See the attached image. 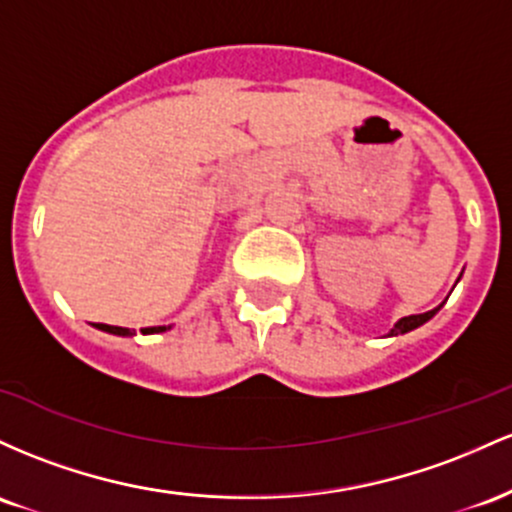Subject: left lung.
Instances as JSON below:
<instances>
[{
  "mask_svg": "<svg viewBox=\"0 0 512 512\" xmlns=\"http://www.w3.org/2000/svg\"><path fill=\"white\" fill-rule=\"evenodd\" d=\"M440 307H435V309H430V312H423V314H411V317H404V319H399L394 324V329H392V333H389V336H396V333H406V331H411V329H416V326H421V324H426V321L433 317L435 312H438Z\"/></svg>",
  "mask_w": 512,
  "mask_h": 512,
  "instance_id": "left-lung-1",
  "label": "left lung"
}]
</instances>
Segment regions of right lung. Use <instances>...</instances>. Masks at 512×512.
Instances as JSON below:
<instances>
[{
  "label": "right lung",
  "instance_id": "1",
  "mask_svg": "<svg viewBox=\"0 0 512 512\" xmlns=\"http://www.w3.org/2000/svg\"><path fill=\"white\" fill-rule=\"evenodd\" d=\"M96 329L108 331V333H116V336H132L130 329H123V326H111V324H94ZM169 329V326H149V329H140L142 333H162Z\"/></svg>",
  "mask_w": 512,
  "mask_h": 512
}]
</instances>
